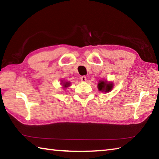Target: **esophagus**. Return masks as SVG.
Segmentation results:
<instances>
[{
  "instance_id": "34e87169",
  "label": "esophagus",
  "mask_w": 159,
  "mask_h": 159,
  "mask_svg": "<svg viewBox=\"0 0 159 159\" xmlns=\"http://www.w3.org/2000/svg\"><path fill=\"white\" fill-rule=\"evenodd\" d=\"M80 80H81L82 82H85L86 80H87V78H86V76H83L80 77Z\"/></svg>"
}]
</instances>
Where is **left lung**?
Masks as SVG:
<instances>
[{
    "instance_id": "obj_1",
    "label": "left lung",
    "mask_w": 159,
    "mask_h": 159,
    "mask_svg": "<svg viewBox=\"0 0 159 159\" xmlns=\"http://www.w3.org/2000/svg\"><path fill=\"white\" fill-rule=\"evenodd\" d=\"M98 90L102 92H109L111 91L113 88V83H108L106 80H99L98 85Z\"/></svg>"
}]
</instances>
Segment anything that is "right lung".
<instances>
[{"label":"right lung","mask_w":159,"mask_h":159,"mask_svg":"<svg viewBox=\"0 0 159 159\" xmlns=\"http://www.w3.org/2000/svg\"><path fill=\"white\" fill-rule=\"evenodd\" d=\"M63 84V88H66L67 87H69L70 85L69 82H64V83H61Z\"/></svg>","instance_id":"obj_1"}]
</instances>
